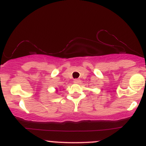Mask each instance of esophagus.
Listing matches in <instances>:
<instances>
[{"label": "esophagus", "mask_w": 146, "mask_h": 146, "mask_svg": "<svg viewBox=\"0 0 146 146\" xmlns=\"http://www.w3.org/2000/svg\"><path fill=\"white\" fill-rule=\"evenodd\" d=\"M75 82V83H80V79H75L74 81H73Z\"/></svg>", "instance_id": "1"}]
</instances>
